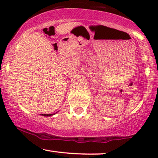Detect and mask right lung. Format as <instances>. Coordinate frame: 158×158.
Here are the masks:
<instances>
[{
  "instance_id": "right-lung-1",
  "label": "right lung",
  "mask_w": 158,
  "mask_h": 158,
  "mask_svg": "<svg viewBox=\"0 0 158 158\" xmlns=\"http://www.w3.org/2000/svg\"><path fill=\"white\" fill-rule=\"evenodd\" d=\"M54 114H42V115H44V116H46V117H50V116H51V115H53Z\"/></svg>"
}]
</instances>
